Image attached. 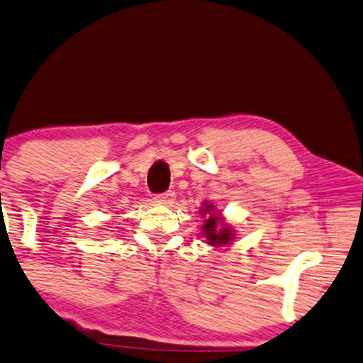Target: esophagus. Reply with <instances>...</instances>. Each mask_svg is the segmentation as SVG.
<instances>
[{
    "mask_svg": "<svg viewBox=\"0 0 363 363\" xmlns=\"http://www.w3.org/2000/svg\"><path fill=\"white\" fill-rule=\"evenodd\" d=\"M154 199H156V202H159V204L171 206L174 199H176V194H174L172 191H167V192H164V194H157L156 197H154Z\"/></svg>",
    "mask_w": 363,
    "mask_h": 363,
    "instance_id": "1",
    "label": "esophagus"
}]
</instances>
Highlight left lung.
I'll use <instances>...</instances> for the list:
<instances>
[{
    "instance_id": "obj_1",
    "label": "left lung",
    "mask_w": 363,
    "mask_h": 363,
    "mask_svg": "<svg viewBox=\"0 0 363 363\" xmlns=\"http://www.w3.org/2000/svg\"><path fill=\"white\" fill-rule=\"evenodd\" d=\"M204 222L201 225V235L206 239V244L214 245V247H225L235 238V232L229 222L224 220L220 212H216V206L204 202L199 211Z\"/></svg>"
}]
</instances>
